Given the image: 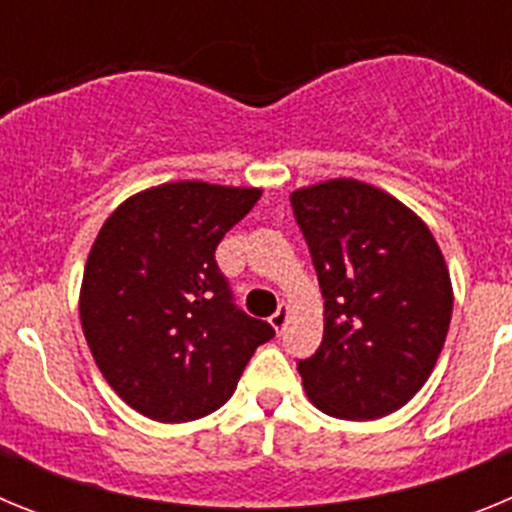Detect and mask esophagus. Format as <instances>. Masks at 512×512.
I'll return each instance as SVG.
<instances>
[{
	"instance_id": "34e87169",
	"label": "esophagus",
	"mask_w": 512,
	"mask_h": 512,
	"mask_svg": "<svg viewBox=\"0 0 512 512\" xmlns=\"http://www.w3.org/2000/svg\"><path fill=\"white\" fill-rule=\"evenodd\" d=\"M269 323H271V328L277 330V333H282V330L287 328V323H289V307L287 305L279 307V310L269 318Z\"/></svg>"
}]
</instances>
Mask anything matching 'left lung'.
I'll return each mask as SVG.
<instances>
[{
  "instance_id": "left-lung-1",
  "label": "left lung",
  "mask_w": 512,
  "mask_h": 512,
  "mask_svg": "<svg viewBox=\"0 0 512 512\" xmlns=\"http://www.w3.org/2000/svg\"><path fill=\"white\" fill-rule=\"evenodd\" d=\"M325 297L323 343L300 361L325 415L377 420L408 405L449 333L454 289L428 225L384 189L328 179L292 192Z\"/></svg>"
}]
</instances>
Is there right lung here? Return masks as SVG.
Masks as SVG:
<instances>
[{"mask_svg": "<svg viewBox=\"0 0 512 512\" xmlns=\"http://www.w3.org/2000/svg\"><path fill=\"white\" fill-rule=\"evenodd\" d=\"M256 187L169 182L122 202L99 228L79 292L84 338L135 413L187 423L230 400L253 351L274 338L230 302L217 269L223 235L259 202Z\"/></svg>", "mask_w": 512, "mask_h": 512, "instance_id": "right-lung-1", "label": "right lung"}]
</instances>
